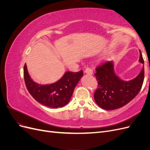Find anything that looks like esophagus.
Instances as JSON below:
<instances>
[{
	"mask_svg": "<svg viewBox=\"0 0 150 150\" xmlns=\"http://www.w3.org/2000/svg\"><path fill=\"white\" fill-rule=\"evenodd\" d=\"M84 72H85V73H86L87 74H89V75H91L93 73V69H91L90 67H87L86 68Z\"/></svg>",
	"mask_w": 150,
	"mask_h": 150,
	"instance_id": "34e87169",
	"label": "esophagus"
}]
</instances>
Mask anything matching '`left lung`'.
I'll list each match as a JSON object with an SVG mask.
<instances>
[{"mask_svg": "<svg viewBox=\"0 0 150 150\" xmlns=\"http://www.w3.org/2000/svg\"><path fill=\"white\" fill-rule=\"evenodd\" d=\"M140 62L144 64L142 52ZM94 74L98 81V88L94 98L98 105L104 110H114L125 106L137 96L144 81V67L138 76L129 81H124L115 73L112 62H103L96 68Z\"/></svg>", "mask_w": 150, "mask_h": 150, "instance_id": "1", "label": "left lung"}]
</instances>
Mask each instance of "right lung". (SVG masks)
I'll return each mask as SVG.
<instances>
[{"mask_svg":"<svg viewBox=\"0 0 150 150\" xmlns=\"http://www.w3.org/2000/svg\"><path fill=\"white\" fill-rule=\"evenodd\" d=\"M83 75L82 70L76 72L68 71L55 83L39 85L30 79L26 64L24 67L25 84L31 96L38 103L52 108L63 107L69 102L76 86Z\"/></svg>","mask_w":150,"mask_h":150,"instance_id":"add662e5","label":"right lung"}]
</instances>
